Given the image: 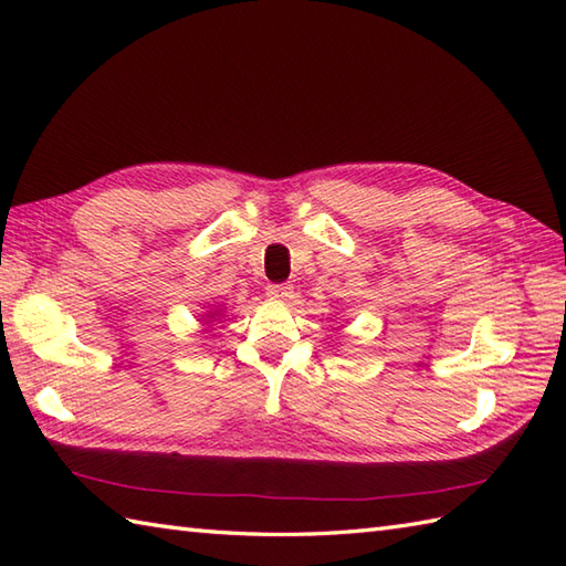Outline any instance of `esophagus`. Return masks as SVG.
Returning <instances> with one entry per match:
<instances>
[{"label": "esophagus", "instance_id": "obj_1", "mask_svg": "<svg viewBox=\"0 0 566 566\" xmlns=\"http://www.w3.org/2000/svg\"><path fill=\"white\" fill-rule=\"evenodd\" d=\"M292 284H270L264 292H268V296L274 298V302H286V298L292 296Z\"/></svg>", "mask_w": 566, "mask_h": 566}]
</instances>
